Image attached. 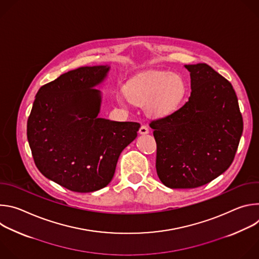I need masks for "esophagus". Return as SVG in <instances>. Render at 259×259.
I'll return each instance as SVG.
<instances>
[{"label":"esophagus","mask_w":259,"mask_h":259,"mask_svg":"<svg viewBox=\"0 0 259 259\" xmlns=\"http://www.w3.org/2000/svg\"><path fill=\"white\" fill-rule=\"evenodd\" d=\"M150 132L149 128H147L145 125H141L139 128V134H147Z\"/></svg>","instance_id":"1"}]
</instances>
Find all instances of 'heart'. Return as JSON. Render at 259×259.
<instances>
[{
  "label": "heart",
  "instance_id": "obj_1",
  "mask_svg": "<svg viewBox=\"0 0 259 259\" xmlns=\"http://www.w3.org/2000/svg\"><path fill=\"white\" fill-rule=\"evenodd\" d=\"M186 92V82L180 76L161 70L139 73L125 87V93L132 102L145 103L146 112L158 118L173 114L180 106Z\"/></svg>",
  "mask_w": 259,
  "mask_h": 259
}]
</instances>
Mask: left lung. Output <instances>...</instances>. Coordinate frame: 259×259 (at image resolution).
<instances>
[{"label": "left lung", "mask_w": 259, "mask_h": 259, "mask_svg": "<svg viewBox=\"0 0 259 259\" xmlns=\"http://www.w3.org/2000/svg\"><path fill=\"white\" fill-rule=\"evenodd\" d=\"M184 67L191 76L189 100L150 124L157 142V174L170 189L199 188L223 174L243 132L232 84L206 63Z\"/></svg>", "instance_id": "1"}]
</instances>
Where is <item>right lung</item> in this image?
<instances>
[{"label":"right lung","instance_id":"add662e5","mask_svg":"<svg viewBox=\"0 0 259 259\" xmlns=\"http://www.w3.org/2000/svg\"><path fill=\"white\" fill-rule=\"evenodd\" d=\"M109 66H83L42 86L27 120L34 164L48 179L77 193L105 188L118 159L137 136L140 124L98 118L101 93L95 89Z\"/></svg>","mask_w":259,"mask_h":259}]
</instances>
